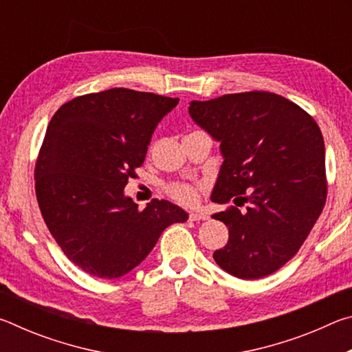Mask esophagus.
<instances>
[{
	"label": "esophagus",
	"instance_id": "esophagus-1",
	"mask_svg": "<svg viewBox=\"0 0 352 352\" xmlns=\"http://www.w3.org/2000/svg\"><path fill=\"white\" fill-rule=\"evenodd\" d=\"M189 219L190 220H195V222H197V220H208V219H210V216H208V214L204 212V211H195V212H190L189 214Z\"/></svg>",
	"mask_w": 352,
	"mask_h": 352
}]
</instances>
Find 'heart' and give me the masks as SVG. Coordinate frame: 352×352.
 <instances>
[{
  "mask_svg": "<svg viewBox=\"0 0 352 352\" xmlns=\"http://www.w3.org/2000/svg\"><path fill=\"white\" fill-rule=\"evenodd\" d=\"M168 192L172 199L182 205H192L197 200V186L189 183H172L168 188Z\"/></svg>",
  "mask_w": 352,
  "mask_h": 352,
  "instance_id": "heart-1",
  "label": "heart"
}]
</instances>
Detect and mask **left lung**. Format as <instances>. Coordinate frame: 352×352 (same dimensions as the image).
I'll return each mask as SVG.
<instances>
[{
	"label": "left lung",
	"mask_w": 352,
	"mask_h": 352,
	"mask_svg": "<svg viewBox=\"0 0 352 352\" xmlns=\"http://www.w3.org/2000/svg\"><path fill=\"white\" fill-rule=\"evenodd\" d=\"M189 115L220 142L223 155L212 201L248 204L245 212L230 206L212 216L230 234L214 261L242 279L270 275L298 253L326 204L318 124L300 105L269 91L192 100Z\"/></svg>",
	"instance_id": "obj_1"
}]
</instances>
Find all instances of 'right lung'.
Masks as SVG:
<instances>
[{
    "label": "right lung",
    "mask_w": 352,
    "mask_h": 352,
    "mask_svg": "<svg viewBox=\"0 0 352 352\" xmlns=\"http://www.w3.org/2000/svg\"><path fill=\"white\" fill-rule=\"evenodd\" d=\"M178 98L111 88L63 104L35 163V194L47 230L88 275L115 279L140 265L158 237L188 214L153 199L144 210L124 195L158 122Z\"/></svg>",
    "instance_id": "right-lung-1"
}]
</instances>
